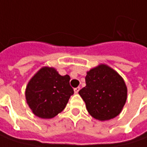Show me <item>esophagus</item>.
Listing matches in <instances>:
<instances>
[{"label": "esophagus", "mask_w": 147, "mask_h": 147, "mask_svg": "<svg viewBox=\"0 0 147 147\" xmlns=\"http://www.w3.org/2000/svg\"><path fill=\"white\" fill-rule=\"evenodd\" d=\"M80 89H81V88H80L79 86H78V87H76V88H75V89H74L75 93H78V92H79V91H80Z\"/></svg>", "instance_id": "34e87169"}]
</instances>
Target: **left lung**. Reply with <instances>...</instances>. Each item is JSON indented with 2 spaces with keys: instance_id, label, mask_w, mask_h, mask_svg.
Listing matches in <instances>:
<instances>
[{
  "instance_id": "1",
  "label": "left lung",
  "mask_w": 147,
  "mask_h": 147,
  "mask_svg": "<svg viewBox=\"0 0 147 147\" xmlns=\"http://www.w3.org/2000/svg\"><path fill=\"white\" fill-rule=\"evenodd\" d=\"M86 86L79 94L87 111L99 121L117 117L127 97V87L123 78L110 66L100 64L87 71Z\"/></svg>"
}]
</instances>
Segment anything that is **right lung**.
<instances>
[{"mask_svg": "<svg viewBox=\"0 0 147 147\" xmlns=\"http://www.w3.org/2000/svg\"><path fill=\"white\" fill-rule=\"evenodd\" d=\"M70 76L44 66L33 76L26 89V102L36 117L51 119L61 112L74 94Z\"/></svg>", "mask_w": 147, "mask_h": 147, "instance_id": "obj_1", "label": "right lung"}]
</instances>
